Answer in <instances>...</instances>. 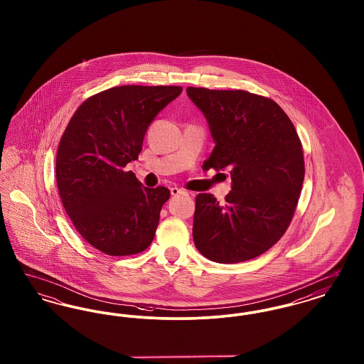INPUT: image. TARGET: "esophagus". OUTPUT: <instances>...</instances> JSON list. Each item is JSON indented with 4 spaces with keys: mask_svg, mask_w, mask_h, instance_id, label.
<instances>
[{
    "mask_svg": "<svg viewBox=\"0 0 364 364\" xmlns=\"http://www.w3.org/2000/svg\"><path fill=\"white\" fill-rule=\"evenodd\" d=\"M171 193L176 196V195H180V193H184V191L181 190V188H177V187H173V188H171Z\"/></svg>",
    "mask_w": 364,
    "mask_h": 364,
    "instance_id": "obj_1",
    "label": "esophagus"
}]
</instances>
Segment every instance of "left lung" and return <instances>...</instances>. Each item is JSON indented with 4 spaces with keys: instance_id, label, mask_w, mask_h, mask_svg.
<instances>
[{
    "instance_id": "obj_1",
    "label": "left lung",
    "mask_w": 364,
    "mask_h": 364,
    "mask_svg": "<svg viewBox=\"0 0 364 364\" xmlns=\"http://www.w3.org/2000/svg\"><path fill=\"white\" fill-rule=\"evenodd\" d=\"M215 146L203 168L229 171L232 191L220 203L196 196L193 242L217 263L254 259L282 237L304 180L294 124L274 101L242 90L188 87Z\"/></svg>"
}]
</instances>
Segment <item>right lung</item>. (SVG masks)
Masks as SVG:
<instances>
[{
	"label": "right lung",
	"instance_id": "add662e5",
	"mask_svg": "<svg viewBox=\"0 0 364 364\" xmlns=\"http://www.w3.org/2000/svg\"><path fill=\"white\" fill-rule=\"evenodd\" d=\"M178 86L113 87L90 97L60 140L55 178L72 224L112 257L146 250L154 239L165 187L149 188L127 164L138 159L156 114L181 94Z\"/></svg>",
	"mask_w": 364,
	"mask_h": 364
}]
</instances>
